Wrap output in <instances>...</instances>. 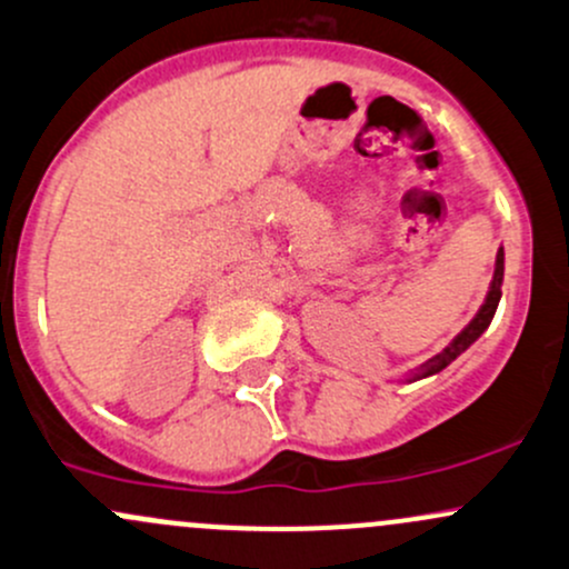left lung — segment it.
Returning a JSON list of instances; mask_svg holds the SVG:
<instances>
[{"instance_id":"obj_1","label":"left lung","mask_w":569,"mask_h":569,"mask_svg":"<svg viewBox=\"0 0 569 569\" xmlns=\"http://www.w3.org/2000/svg\"><path fill=\"white\" fill-rule=\"evenodd\" d=\"M501 280H505V250L499 248V253H496V269H493V280H490L488 297H486V302L480 305V310H477L475 319H471L469 325H466L463 330H460V332L456 335V338H452V343L447 346V349L441 351V355H436L433 360H428L426 365H422V368L417 370V373L411 376L409 381L426 379V376L439 373L441 368H447V365L456 360V357L463 355V351L469 349V346L475 343V340L480 338V335L488 330L490 319H493L496 308H499V300H501Z\"/></svg>"}]
</instances>
